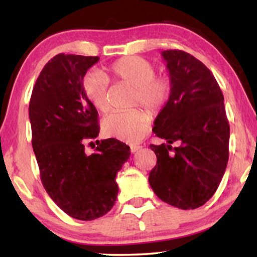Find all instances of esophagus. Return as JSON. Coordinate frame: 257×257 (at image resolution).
Listing matches in <instances>:
<instances>
[{"mask_svg":"<svg viewBox=\"0 0 257 257\" xmlns=\"http://www.w3.org/2000/svg\"><path fill=\"white\" fill-rule=\"evenodd\" d=\"M130 149H131V152L132 153H136V152H138L140 149H142V146H139V145H130Z\"/></svg>","mask_w":257,"mask_h":257,"instance_id":"1","label":"esophagus"}]
</instances>
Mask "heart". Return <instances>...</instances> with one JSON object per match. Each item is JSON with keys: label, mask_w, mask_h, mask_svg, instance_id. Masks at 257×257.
I'll return each mask as SVG.
<instances>
[{"label": "heart", "mask_w": 257, "mask_h": 257, "mask_svg": "<svg viewBox=\"0 0 257 257\" xmlns=\"http://www.w3.org/2000/svg\"><path fill=\"white\" fill-rule=\"evenodd\" d=\"M108 76L132 85V103H140L152 113H158L171 97V79L167 76H156L152 62L139 56H124L107 66L106 76L101 72H89L83 77V92L99 112L108 110ZM150 121V114L142 108L112 112L104 119L103 131L107 137L136 143L147 132Z\"/></svg>", "instance_id": "obj_1"}]
</instances>
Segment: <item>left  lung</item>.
<instances>
[{"label": "left lung", "instance_id": "obj_1", "mask_svg": "<svg viewBox=\"0 0 257 257\" xmlns=\"http://www.w3.org/2000/svg\"><path fill=\"white\" fill-rule=\"evenodd\" d=\"M172 82L167 104L154 120L153 132L167 144L150 145L157 165L149 182L159 199L180 209L205 205L226 171L229 124L215 77L194 56L165 50ZM178 142L177 148L171 144Z\"/></svg>", "mask_w": 257, "mask_h": 257}]
</instances>
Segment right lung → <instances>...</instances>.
Listing matches in <instances>:
<instances>
[{"instance_id": "right-lung-1", "label": "right lung", "mask_w": 257, "mask_h": 257, "mask_svg": "<svg viewBox=\"0 0 257 257\" xmlns=\"http://www.w3.org/2000/svg\"><path fill=\"white\" fill-rule=\"evenodd\" d=\"M98 61V56L56 55L38 76L29 103L42 184L63 212L83 221L111 210L118 195L115 175L131 154L114 138L96 140V153H85V142L97 138L99 125L82 80Z\"/></svg>"}]
</instances>
